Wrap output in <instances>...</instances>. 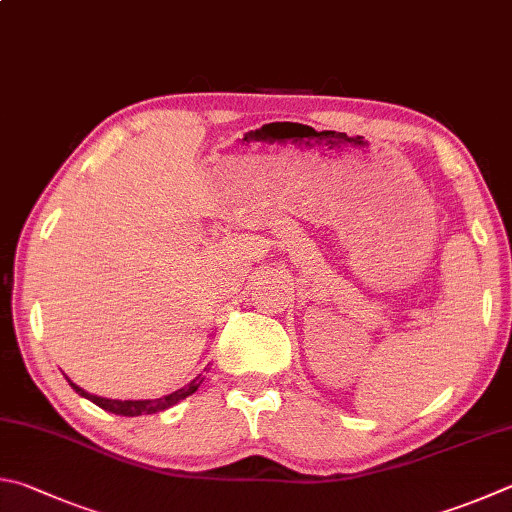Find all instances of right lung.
I'll list each match as a JSON object with an SVG mask.
<instances>
[{"label": "right lung", "instance_id": "right-lung-1", "mask_svg": "<svg viewBox=\"0 0 512 512\" xmlns=\"http://www.w3.org/2000/svg\"><path fill=\"white\" fill-rule=\"evenodd\" d=\"M67 380H69V378H67ZM201 383H203V378L197 376V378L192 380V383H188L185 387L176 389V392L167 394V396H163V398H152V401H150V398H147V401H111V398H102V396H96V394H89V392H85V389L78 387L76 383H71V380H69V385H71L73 389H76V392H78L80 396L89 398L91 403H96V405L102 407V410H105V412L118 414V416H141V414L163 412V410H167V407L181 403L183 398L192 396L194 392H197Z\"/></svg>", "mask_w": 512, "mask_h": 512}]
</instances>
